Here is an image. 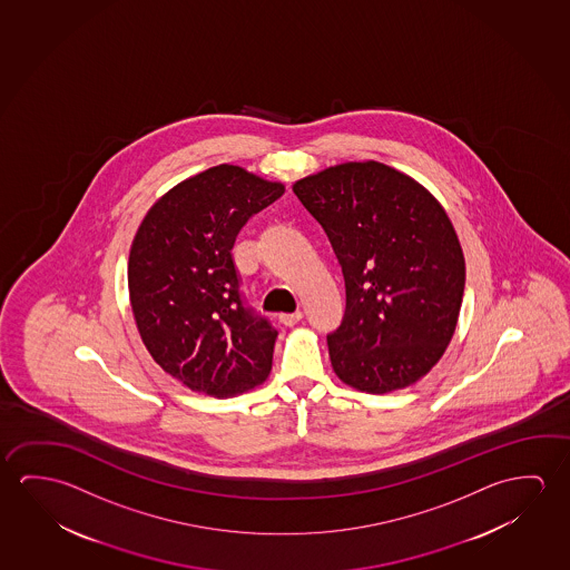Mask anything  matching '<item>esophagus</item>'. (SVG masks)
I'll use <instances>...</instances> for the list:
<instances>
[{"label":"esophagus","mask_w":570,"mask_h":570,"mask_svg":"<svg viewBox=\"0 0 570 570\" xmlns=\"http://www.w3.org/2000/svg\"><path fill=\"white\" fill-rule=\"evenodd\" d=\"M301 318H303V313H301V311H295V313H281L279 315V321L285 326L297 325Z\"/></svg>","instance_id":"1"}]
</instances>
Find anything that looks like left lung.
<instances>
[{"label": "left lung", "mask_w": 570, "mask_h": 570, "mask_svg": "<svg viewBox=\"0 0 570 570\" xmlns=\"http://www.w3.org/2000/svg\"><path fill=\"white\" fill-rule=\"evenodd\" d=\"M343 267V323L326 336L344 384L386 394L416 384L452 341L465 259L442 204L386 164L344 163L293 184Z\"/></svg>", "instance_id": "left-lung-1"}]
</instances>
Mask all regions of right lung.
<instances>
[{
	"label": "right lung",
	"mask_w": 570,
	"mask_h": 570,
	"mask_svg": "<svg viewBox=\"0 0 570 570\" xmlns=\"http://www.w3.org/2000/svg\"><path fill=\"white\" fill-rule=\"evenodd\" d=\"M285 186L219 164L154 202L128 257V293L140 338L184 386L232 397L265 382L277 331L245 307L235 237Z\"/></svg>",
	"instance_id": "obj_1"
}]
</instances>
